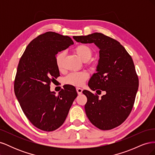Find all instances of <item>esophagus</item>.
Instances as JSON below:
<instances>
[{
  "label": "esophagus",
  "instance_id": "esophagus-1",
  "mask_svg": "<svg viewBox=\"0 0 155 155\" xmlns=\"http://www.w3.org/2000/svg\"><path fill=\"white\" fill-rule=\"evenodd\" d=\"M76 91H77V92L78 94H81L82 93V91H83V89L81 88H79V87H77L76 88Z\"/></svg>",
  "mask_w": 155,
  "mask_h": 155
}]
</instances>
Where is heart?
I'll list each match as a JSON object with an SVG mask.
<instances>
[{"mask_svg": "<svg viewBox=\"0 0 155 155\" xmlns=\"http://www.w3.org/2000/svg\"><path fill=\"white\" fill-rule=\"evenodd\" d=\"M75 51L79 58L83 61L91 59L92 55V50L88 46L85 45H80L75 48ZM64 57V52H60L55 57V63L58 68L61 70L63 68V61ZM88 78V75L85 72H72L69 74L64 78V82L69 85L74 86H81Z\"/></svg>", "mask_w": 155, "mask_h": 155, "instance_id": "b5f03b06", "label": "heart"}]
</instances>
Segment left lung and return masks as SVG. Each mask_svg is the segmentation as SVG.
Listing matches in <instances>:
<instances>
[{
  "label": "left lung",
  "mask_w": 155,
  "mask_h": 155,
  "mask_svg": "<svg viewBox=\"0 0 155 155\" xmlns=\"http://www.w3.org/2000/svg\"><path fill=\"white\" fill-rule=\"evenodd\" d=\"M77 42L94 43L100 48L97 73L88 85L92 91L106 94L101 98L85 90V113L91 122L101 130H110L127 118L134 104L139 81L131 56L118 41L101 33L74 36Z\"/></svg>",
  "instance_id": "1"
}]
</instances>
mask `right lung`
<instances>
[{
	"instance_id": "obj_1",
	"label": "right lung",
	"mask_w": 155,
	"mask_h": 155,
	"mask_svg": "<svg viewBox=\"0 0 155 155\" xmlns=\"http://www.w3.org/2000/svg\"><path fill=\"white\" fill-rule=\"evenodd\" d=\"M68 36L53 31L41 34L32 40L18 63L14 91L27 118L37 128L53 131L61 126L78 94L67 85L55 95L50 83L59 77L55 55L72 45Z\"/></svg>"
}]
</instances>
